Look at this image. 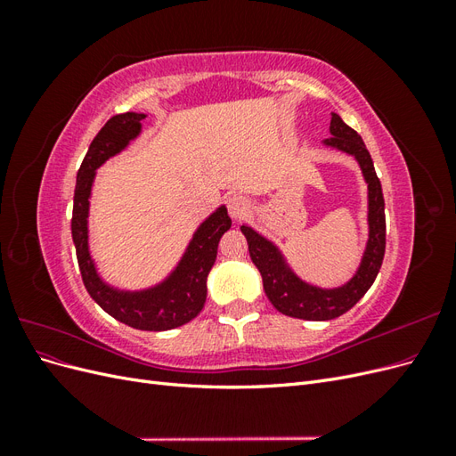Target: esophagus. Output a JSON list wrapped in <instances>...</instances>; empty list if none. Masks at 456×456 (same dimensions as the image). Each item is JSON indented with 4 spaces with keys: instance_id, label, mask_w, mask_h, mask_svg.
<instances>
[{
    "instance_id": "34e87169",
    "label": "esophagus",
    "mask_w": 456,
    "mask_h": 456,
    "mask_svg": "<svg viewBox=\"0 0 456 456\" xmlns=\"http://www.w3.org/2000/svg\"><path fill=\"white\" fill-rule=\"evenodd\" d=\"M226 203H228V213H230V216H232L233 220H240V218H243L247 213L251 211L249 200L240 196V194L230 196V198L226 200Z\"/></svg>"
}]
</instances>
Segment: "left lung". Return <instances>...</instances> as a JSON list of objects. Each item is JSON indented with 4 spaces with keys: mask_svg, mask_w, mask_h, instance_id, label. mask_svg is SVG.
<instances>
[{
    "mask_svg": "<svg viewBox=\"0 0 456 456\" xmlns=\"http://www.w3.org/2000/svg\"><path fill=\"white\" fill-rule=\"evenodd\" d=\"M329 133L330 136L323 141V146L352 156L355 163L360 165L363 181L367 184L369 238L360 266H357L352 278L337 287H320L302 280L293 270L291 262L287 260L278 243L265 238L249 224L241 226L243 236L247 238V243H249L251 260L262 275L265 293L270 298L273 308L285 315L310 322H327L346 314L369 291L372 281H375L382 266L386 249L382 186L362 136L352 127H348L335 112L330 114Z\"/></svg>",
    "mask_w": 456,
    "mask_h": 456,
    "instance_id": "obj_1",
    "label": "left lung"
}]
</instances>
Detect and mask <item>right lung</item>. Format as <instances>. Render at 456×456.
Instances as JSON below:
<instances>
[{"mask_svg": "<svg viewBox=\"0 0 456 456\" xmlns=\"http://www.w3.org/2000/svg\"><path fill=\"white\" fill-rule=\"evenodd\" d=\"M144 118L146 114L139 112L118 114L110 118L93 139L76 178L72 240L81 278L96 305L129 327L169 330L191 322L201 312L207 298V275L215 265L220 238L232 226V218L226 205H218L191 233L173 270L154 285L123 289L102 278L89 249V213L96 169L139 139Z\"/></svg>", "mask_w": 456, "mask_h": 456, "instance_id": "right-lung-1", "label": "right lung"}]
</instances>
